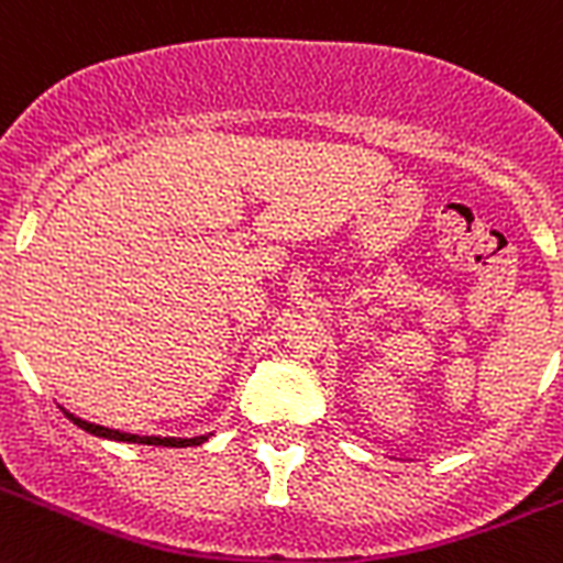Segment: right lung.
<instances>
[{
    "instance_id": "obj_1",
    "label": "right lung",
    "mask_w": 563,
    "mask_h": 563,
    "mask_svg": "<svg viewBox=\"0 0 563 563\" xmlns=\"http://www.w3.org/2000/svg\"><path fill=\"white\" fill-rule=\"evenodd\" d=\"M66 413L71 422L77 424V428L88 430V433L93 435H102V439H113V441H130V444H157V448H194V444H202L208 435H197V439H161V435H135V433H122V430H110V428H102V424H93V422H86V419L75 417V413Z\"/></svg>"
}]
</instances>
